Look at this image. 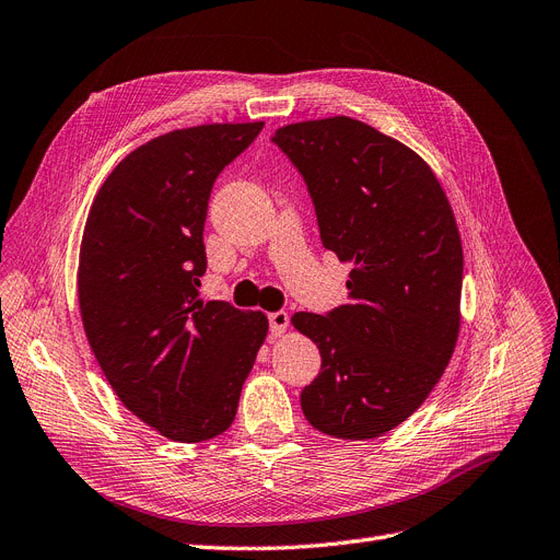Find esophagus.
Returning <instances> with one entry per match:
<instances>
[{
	"mask_svg": "<svg viewBox=\"0 0 560 560\" xmlns=\"http://www.w3.org/2000/svg\"><path fill=\"white\" fill-rule=\"evenodd\" d=\"M268 326H271V332L276 335V338H280V335H284V330L289 326V315L282 310L271 312V315H268Z\"/></svg>",
	"mask_w": 560,
	"mask_h": 560,
	"instance_id": "esophagus-1",
	"label": "esophagus"
}]
</instances>
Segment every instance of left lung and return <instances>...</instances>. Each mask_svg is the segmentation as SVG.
<instances>
[{"label": "left lung", "instance_id": "left-lung-1", "mask_svg": "<svg viewBox=\"0 0 560 560\" xmlns=\"http://www.w3.org/2000/svg\"><path fill=\"white\" fill-rule=\"evenodd\" d=\"M273 142L305 178L324 248L353 266L349 303L292 317L322 353L303 413L335 439L384 436L428 399L457 345L455 213L432 167L363 121L289 124Z\"/></svg>", "mask_w": 560, "mask_h": 560}]
</instances>
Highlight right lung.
<instances>
[{
  "instance_id": "right-lung-1",
  "label": "right lung",
  "mask_w": 560,
  "mask_h": 560,
  "mask_svg": "<svg viewBox=\"0 0 560 560\" xmlns=\"http://www.w3.org/2000/svg\"><path fill=\"white\" fill-rule=\"evenodd\" d=\"M264 121L178 128L130 151L89 209L78 301L96 361L121 405L178 443L234 422L268 319L197 294L215 176Z\"/></svg>"
}]
</instances>
